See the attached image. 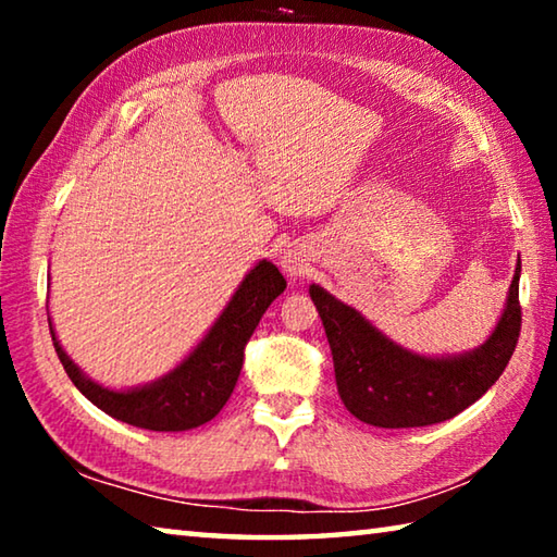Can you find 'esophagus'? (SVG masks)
<instances>
[{
  "label": "esophagus",
  "instance_id": "34e87169",
  "mask_svg": "<svg viewBox=\"0 0 557 557\" xmlns=\"http://www.w3.org/2000/svg\"><path fill=\"white\" fill-rule=\"evenodd\" d=\"M280 265H282V270L287 272L289 277H301L309 270V262H307L305 256H301L299 250H287L285 256L280 258Z\"/></svg>",
  "mask_w": 557,
  "mask_h": 557
}]
</instances>
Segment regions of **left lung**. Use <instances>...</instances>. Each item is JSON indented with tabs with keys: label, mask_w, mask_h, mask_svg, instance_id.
<instances>
[{
	"label": "left lung",
	"mask_w": 557,
	"mask_h": 557,
	"mask_svg": "<svg viewBox=\"0 0 557 557\" xmlns=\"http://www.w3.org/2000/svg\"><path fill=\"white\" fill-rule=\"evenodd\" d=\"M518 277L513 272L504 314L486 342L459 356L428 358L393 344L354 307L312 285L309 297L332 346L336 388L346 410L373 428H425L455 418L492 388L521 334Z\"/></svg>",
	"instance_id": "1"
}]
</instances>
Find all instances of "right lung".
<instances>
[{
    "mask_svg": "<svg viewBox=\"0 0 557 557\" xmlns=\"http://www.w3.org/2000/svg\"><path fill=\"white\" fill-rule=\"evenodd\" d=\"M287 282L282 272L268 260H260L252 268L240 287L235 289L228 307L223 309L201 344L188 354L174 371H169L154 383L139 385L129 391H110L90 381L75 366L63 346L51 338L69 379L86 398L98 405L110 418L127 425L154 430V432H182L199 428L221 412L225 400L238 383L243 369V351L252 332L265 314V309L285 292Z\"/></svg>",
    "mask_w": 557,
    "mask_h": 557,
    "instance_id": "add662e5",
    "label": "right lung"
}]
</instances>
